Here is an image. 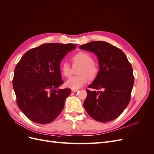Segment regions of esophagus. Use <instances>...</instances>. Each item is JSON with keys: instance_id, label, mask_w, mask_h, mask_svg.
I'll list each match as a JSON object with an SVG mask.
<instances>
[{"instance_id": "1", "label": "esophagus", "mask_w": 154, "mask_h": 154, "mask_svg": "<svg viewBox=\"0 0 154 154\" xmlns=\"http://www.w3.org/2000/svg\"><path fill=\"white\" fill-rule=\"evenodd\" d=\"M78 91V89H72V92H76Z\"/></svg>"}]
</instances>
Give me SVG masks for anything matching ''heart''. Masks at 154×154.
Listing matches in <instances>:
<instances>
[{
	"label": "heart",
	"mask_w": 154,
	"mask_h": 154,
	"mask_svg": "<svg viewBox=\"0 0 154 154\" xmlns=\"http://www.w3.org/2000/svg\"><path fill=\"white\" fill-rule=\"evenodd\" d=\"M74 65H80L78 73L79 75L70 77L66 82V85L72 89H78L84 85L88 80H94L98 73V67L94 62L92 56L85 51H80L72 57ZM61 72L65 77H69L71 73V67L69 62L62 63Z\"/></svg>",
	"instance_id": "b5f03b06"
}]
</instances>
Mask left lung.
I'll use <instances>...</instances> for the list:
<instances>
[{
    "label": "left lung",
    "instance_id": "left-lung-1",
    "mask_svg": "<svg viewBox=\"0 0 154 154\" xmlns=\"http://www.w3.org/2000/svg\"><path fill=\"white\" fill-rule=\"evenodd\" d=\"M80 49L97 56L100 71L88 87L101 90H86L84 108L97 122H111L123 112L130 100L134 82L131 64L122 50L106 42H91Z\"/></svg>",
    "mask_w": 154,
    "mask_h": 154
}]
</instances>
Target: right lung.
<instances>
[{"label": "right lung", "instance_id": "1", "mask_svg": "<svg viewBox=\"0 0 154 154\" xmlns=\"http://www.w3.org/2000/svg\"><path fill=\"white\" fill-rule=\"evenodd\" d=\"M72 44H44L23 55L14 71L13 87L17 103L32 122H52L62 111L70 88L60 89L63 84L60 65Z\"/></svg>", "mask_w": 154, "mask_h": 154}]
</instances>
